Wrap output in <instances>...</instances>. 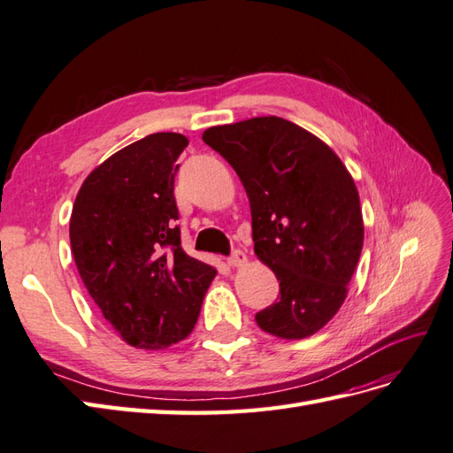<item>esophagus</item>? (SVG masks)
<instances>
[{"label": "esophagus", "instance_id": "1", "mask_svg": "<svg viewBox=\"0 0 453 453\" xmlns=\"http://www.w3.org/2000/svg\"><path fill=\"white\" fill-rule=\"evenodd\" d=\"M227 265L229 266H234V268H237V266H245L247 265V255L243 250H234L231 252V257H227Z\"/></svg>", "mask_w": 453, "mask_h": 453}]
</instances>
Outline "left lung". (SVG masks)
<instances>
[{
  "instance_id": "obj_1",
  "label": "left lung",
  "mask_w": 453,
  "mask_h": 453,
  "mask_svg": "<svg viewBox=\"0 0 453 453\" xmlns=\"http://www.w3.org/2000/svg\"><path fill=\"white\" fill-rule=\"evenodd\" d=\"M203 141L243 183L255 255L280 281L257 324L281 340L317 334L343 304L363 249L351 173L319 136L276 115L210 127Z\"/></svg>"
}]
</instances>
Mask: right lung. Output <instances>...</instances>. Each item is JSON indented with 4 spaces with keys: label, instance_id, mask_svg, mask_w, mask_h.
Segmentation results:
<instances>
[{
    "label": "right lung",
    "instance_id": "obj_1",
    "mask_svg": "<svg viewBox=\"0 0 453 453\" xmlns=\"http://www.w3.org/2000/svg\"><path fill=\"white\" fill-rule=\"evenodd\" d=\"M188 144L154 133L110 156L84 179L69 222L84 288L113 330L139 349H164L193 332L216 268L188 257L173 181Z\"/></svg>",
    "mask_w": 453,
    "mask_h": 453
}]
</instances>
